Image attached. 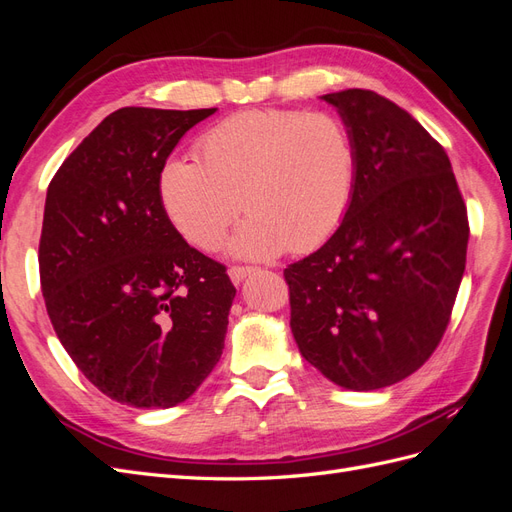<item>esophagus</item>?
<instances>
[{
    "label": "esophagus",
    "mask_w": 512,
    "mask_h": 512,
    "mask_svg": "<svg viewBox=\"0 0 512 512\" xmlns=\"http://www.w3.org/2000/svg\"><path fill=\"white\" fill-rule=\"evenodd\" d=\"M256 271V267H241V265H235V267H230L228 269V275H230V280H232V284H239V282H243L247 275L250 273H254Z\"/></svg>",
    "instance_id": "obj_1"
}]
</instances>
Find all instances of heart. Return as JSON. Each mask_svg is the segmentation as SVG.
<instances>
[{
    "instance_id": "obj_1",
    "label": "heart",
    "mask_w": 512,
    "mask_h": 512,
    "mask_svg": "<svg viewBox=\"0 0 512 512\" xmlns=\"http://www.w3.org/2000/svg\"><path fill=\"white\" fill-rule=\"evenodd\" d=\"M200 162L168 160L160 200L179 235L215 250L241 209L252 215L230 243L243 258L312 252L344 222L356 181L350 128L331 113L254 108L198 138ZM244 205H240V200Z\"/></svg>"
}]
</instances>
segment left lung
Here are the masks:
<instances>
[{"mask_svg": "<svg viewBox=\"0 0 512 512\" xmlns=\"http://www.w3.org/2000/svg\"><path fill=\"white\" fill-rule=\"evenodd\" d=\"M350 128L356 181L344 222L284 269L290 329L307 363L350 391L421 367L451 322L468 209L444 147L369 89L322 96Z\"/></svg>", "mask_w": 512, "mask_h": 512, "instance_id": "1", "label": "left lung"}]
</instances>
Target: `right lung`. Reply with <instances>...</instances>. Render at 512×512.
Masks as SVG:
<instances>
[{
	"label": "right lung",
	"instance_id": "obj_1",
	"mask_svg": "<svg viewBox=\"0 0 512 512\" xmlns=\"http://www.w3.org/2000/svg\"><path fill=\"white\" fill-rule=\"evenodd\" d=\"M213 113L119 108L46 192V312L83 376L119 404L173 408L222 356L237 290L224 265L185 243L160 200L170 151Z\"/></svg>",
	"mask_w": 512,
	"mask_h": 512
}]
</instances>
